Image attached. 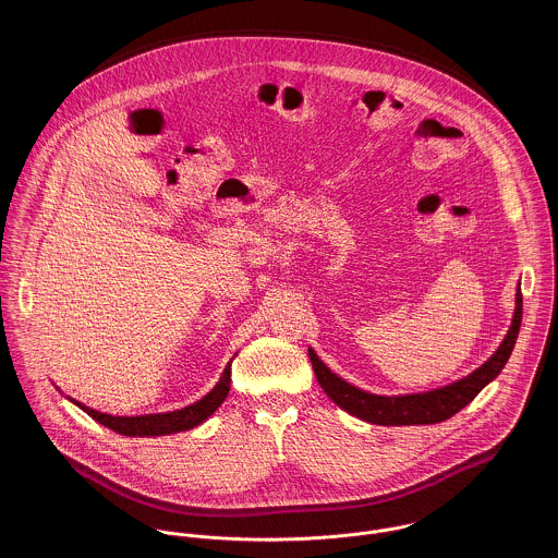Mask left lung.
<instances>
[{
  "instance_id": "1",
  "label": "left lung",
  "mask_w": 558,
  "mask_h": 558,
  "mask_svg": "<svg viewBox=\"0 0 558 558\" xmlns=\"http://www.w3.org/2000/svg\"><path fill=\"white\" fill-rule=\"evenodd\" d=\"M523 319V294L517 289V307L512 324L506 332L502 345L477 371L469 376L446 385L441 389H433L426 393H412V396H374L366 393L353 385H349L341 376L328 371V366L319 360L314 349H310V360L316 372L319 387L324 393L332 399L339 408H343L349 414L357 416L360 421H366L372 425L398 426V425H435L451 418L456 412H460L466 403L477 398L478 391L489 385L506 366Z\"/></svg>"
}]
</instances>
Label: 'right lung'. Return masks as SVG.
<instances>
[{"mask_svg":"<svg viewBox=\"0 0 558 558\" xmlns=\"http://www.w3.org/2000/svg\"><path fill=\"white\" fill-rule=\"evenodd\" d=\"M234 360V357H232ZM232 360L228 362V366L223 368V374L219 378V383L213 387L211 391L198 401L190 403L182 410H173V412H160V414H144V416H112L105 414L98 410H92L87 405H83L80 401L71 399L75 405H80L85 414H89L96 423L112 428L119 435L125 437H160V435H171V433H180L187 430L194 426L205 423L213 412L223 403V399L230 393V366Z\"/></svg>","mask_w":558,"mask_h":558,"instance_id":"1","label":"right lung"}]
</instances>
